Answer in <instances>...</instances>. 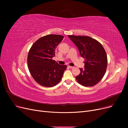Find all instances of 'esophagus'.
Masks as SVG:
<instances>
[{
	"instance_id": "obj_1",
	"label": "esophagus",
	"mask_w": 128,
	"mask_h": 128,
	"mask_svg": "<svg viewBox=\"0 0 128 128\" xmlns=\"http://www.w3.org/2000/svg\"><path fill=\"white\" fill-rule=\"evenodd\" d=\"M69 68H71V69H72L73 68H74V67H72V66H69Z\"/></svg>"
}]
</instances>
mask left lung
Returning a JSON list of instances; mask_svg holds the SVG:
<instances>
[{"mask_svg":"<svg viewBox=\"0 0 128 128\" xmlns=\"http://www.w3.org/2000/svg\"><path fill=\"white\" fill-rule=\"evenodd\" d=\"M78 48L84 59V70L76 77L77 82L84 86H93L98 83L106 72L107 56L101 43L90 37L68 35Z\"/></svg>","mask_w":128,"mask_h":128,"instance_id":"1","label":"left lung"}]
</instances>
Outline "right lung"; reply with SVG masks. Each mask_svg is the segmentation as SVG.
Instances as JSON below:
<instances>
[{"mask_svg":"<svg viewBox=\"0 0 128 128\" xmlns=\"http://www.w3.org/2000/svg\"><path fill=\"white\" fill-rule=\"evenodd\" d=\"M64 36L48 34L39 38L31 47L27 58L29 70L33 78L42 86L52 87L60 82L66 65H60L52 58Z\"/></svg>","mask_w":128,"mask_h":128,"instance_id":"1","label":"right lung"}]
</instances>
